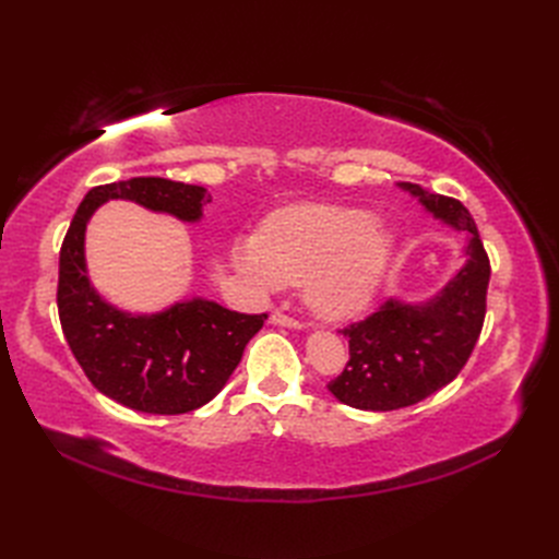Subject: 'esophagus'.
Returning <instances> with one entry per match:
<instances>
[{"label": "esophagus", "mask_w": 559, "mask_h": 559, "mask_svg": "<svg viewBox=\"0 0 559 559\" xmlns=\"http://www.w3.org/2000/svg\"><path fill=\"white\" fill-rule=\"evenodd\" d=\"M270 324L289 326V329H300V326H302L298 319H294V317H289V314H284V312H280V310H275L273 314H270Z\"/></svg>", "instance_id": "34e87169"}]
</instances>
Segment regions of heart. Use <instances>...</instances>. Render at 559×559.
Here are the masks:
<instances>
[{"mask_svg": "<svg viewBox=\"0 0 559 559\" xmlns=\"http://www.w3.org/2000/svg\"><path fill=\"white\" fill-rule=\"evenodd\" d=\"M392 249V230L370 212L298 205L270 216L261 233L240 235L230 261L261 292L302 284L319 317L345 319L373 298Z\"/></svg>", "mask_w": 559, "mask_h": 559, "instance_id": "b5f03b06", "label": "heart"}]
</instances>
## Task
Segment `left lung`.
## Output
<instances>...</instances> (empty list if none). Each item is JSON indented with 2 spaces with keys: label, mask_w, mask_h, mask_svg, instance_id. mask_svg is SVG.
Masks as SVG:
<instances>
[{
  "label": "left lung",
  "mask_w": 559,
  "mask_h": 559,
  "mask_svg": "<svg viewBox=\"0 0 559 559\" xmlns=\"http://www.w3.org/2000/svg\"><path fill=\"white\" fill-rule=\"evenodd\" d=\"M399 186L436 218L468 233L466 263L427 302L411 306L389 298L373 314L341 331L349 343V361L326 386L337 401L359 411L408 408L452 382L478 343L487 310L489 259L468 210L417 183Z\"/></svg>",
  "instance_id": "8db88e82"
}]
</instances>
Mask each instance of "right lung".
Wrapping results in <instances>:
<instances>
[{
    "label": "right lung",
    "instance_id": "add662e5",
    "mask_svg": "<svg viewBox=\"0 0 559 559\" xmlns=\"http://www.w3.org/2000/svg\"><path fill=\"white\" fill-rule=\"evenodd\" d=\"M118 198L181 222H198L210 202L202 186L160 177L91 189L60 247L62 333L97 392L140 413H191L222 392L267 314L233 312L205 298L175 302L158 314H128L99 298L88 280L83 238L93 212Z\"/></svg>",
    "mask_w": 559,
    "mask_h": 559
}]
</instances>
